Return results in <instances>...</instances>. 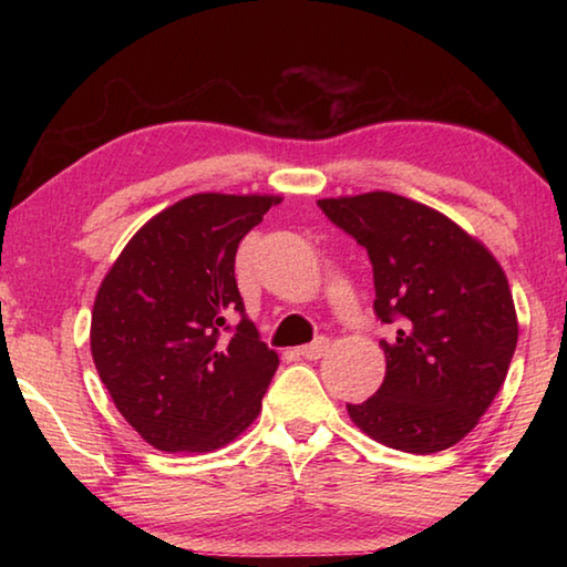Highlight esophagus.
I'll return each mask as SVG.
<instances>
[{
  "instance_id": "1",
  "label": "esophagus",
  "mask_w": 567,
  "mask_h": 567,
  "mask_svg": "<svg viewBox=\"0 0 567 567\" xmlns=\"http://www.w3.org/2000/svg\"><path fill=\"white\" fill-rule=\"evenodd\" d=\"M330 350V340L328 338H318L310 344H302V348H297V354H302L305 360H320L324 352Z\"/></svg>"
}]
</instances>
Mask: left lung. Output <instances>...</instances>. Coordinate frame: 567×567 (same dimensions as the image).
<instances>
[{
	"mask_svg": "<svg viewBox=\"0 0 567 567\" xmlns=\"http://www.w3.org/2000/svg\"><path fill=\"white\" fill-rule=\"evenodd\" d=\"M332 225L368 249L385 380L348 405L354 425L402 453L460 443L503 388L517 315L503 267L437 209L392 192L318 199Z\"/></svg>",
	"mask_w": 567,
	"mask_h": 567,
	"instance_id": "obj_1",
	"label": "left lung"
}]
</instances>
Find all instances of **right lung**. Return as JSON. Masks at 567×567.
I'll list each match as a JSON object with an SVG mask.
<instances>
[{"label":"right lung","instance_id":"right-lung-1","mask_svg":"<svg viewBox=\"0 0 567 567\" xmlns=\"http://www.w3.org/2000/svg\"><path fill=\"white\" fill-rule=\"evenodd\" d=\"M275 195L203 192L122 249L92 307V360L122 417L165 453H209L260 415L280 364L247 320L237 245ZM237 313L240 322L229 326Z\"/></svg>","mask_w":567,"mask_h":567}]
</instances>
